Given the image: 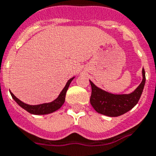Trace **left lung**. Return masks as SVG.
Wrapping results in <instances>:
<instances>
[{
	"mask_svg": "<svg viewBox=\"0 0 156 156\" xmlns=\"http://www.w3.org/2000/svg\"><path fill=\"white\" fill-rule=\"evenodd\" d=\"M143 81L135 91L128 94H113L102 90L90 81L91 85V96L90 102L98 113L117 117L126 113L135 107L140 100L146 82L145 71L143 69Z\"/></svg>",
	"mask_w": 156,
	"mask_h": 156,
	"instance_id": "1",
	"label": "left lung"
}]
</instances>
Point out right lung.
<instances>
[{
  "instance_id": "right-lung-1",
  "label": "right lung",
  "mask_w": 156,
  "mask_h": 156,
  "mask_svg": "<svg viewBox=\"0 0 156 156\" xmlns=\"http://www.w3.org/2000/svg\"><path fill=\"white\" fill-rule=\"evenodd\" d=\"M74 78H70L67 82L66 85L63 88V90H62V92H61L58 98L54 100V101H53L51 102H49V103H43V104L34 105H34H28L26 103H24L23 102H21V100H19L16 96H14V94L12 92H10V94H11L12 98L15 100V102L20 107L25 109L26 111H28L29 113L33 114V115H47V114H50L52 112L56 111L57 110H58V109L62 106L63 103L65 102L66 94V91L68 90V87H69L70 82H72V80Z\"/></svg>"
}]
</instances>
